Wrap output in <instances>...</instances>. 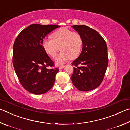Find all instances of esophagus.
I'll return each instance as SVG.
<instances>
[{"label":"esophagus","instance_id":"obj_1","mask_svg":"<svg viewBox=\"0 0 130 130\" xmlns=\"http://www.w3.org/2000/svg\"><path fill=\"white\" fill-rule=\"evenodd\" d=\"M64 67V66H63V65L60 66L59 67V70H61V69H63Z\"/></svg>","mask_w":130,"mask_h":130}]
</instances>
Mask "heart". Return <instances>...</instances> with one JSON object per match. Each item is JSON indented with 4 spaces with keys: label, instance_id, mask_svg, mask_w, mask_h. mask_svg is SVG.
Segmentation results:
<instances>
[{
    "label": "heart",
    "instance_id": "obj_1",
    "mask_svg": "<svg viewBox=\"0 0 130 130\" xmlns=\"http://www.w3.org/2000/svg\"><path fill=\"white\" fill-rule=\"evenodd\" d=\"M52 39H45L42 45L45 52L50 56L55 57L61 50L55 60L58 64L65 63L70 59L78 58L82 50L83 40L81 34L76 31L62 28L51 35Z\"/></svg>",
    "mask_w": 130,
    "mask_h": 130
}]
</instances>
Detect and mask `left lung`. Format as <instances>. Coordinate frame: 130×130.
<instances>
[{"label": "left lung", "mask_w": 130, "mask_h": 130, "mask_svg": "<svg viewBox=\"0 0 130 130\" xmlns=\"http://www.w3.org/2000/svg\"><path fill=\"white\" fill-rule=\"evenodd\" d=\"M72 27L82 36L83 44L80 55L72 63L75 67L71 79L77 89L88 91L98 87L103 80L108 63L107 46L95 29L85 25Z\"/></svg>", "instance_id": "left-lung-1"}]
</instances>
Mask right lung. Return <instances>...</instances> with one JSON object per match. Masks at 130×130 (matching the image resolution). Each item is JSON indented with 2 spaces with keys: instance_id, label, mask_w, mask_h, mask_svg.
<instances>
[{
  "instance_id": "add662e5",
  "label": "right lung",
  "mask_w": 130,
  "mask_h": 130,
  "mask_svg": "<svg viewBox=\"0 0 130 130\" xmlns=\"http://www.w3.org/2000/svg\"><path fill=\"white\" fill-rule=\"evenodd\" d=\"M60 26L32 24L16 38L12 63L20 84L32 94L40 95L51 89L59 71L43 47L47 34Z\"/></svg>"
}]
</instances>
